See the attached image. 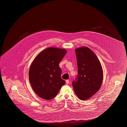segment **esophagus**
I'll list each match as a JSON object with an SVG mask.
<instances>
[{
    "instance_id": "esophagus-1",
    "label": "esophagus",
    "mask_w": 127,
    "mask_h": 127,
    "mask_svg": "<svg viewBox=\"0 0 127 127\" xmlns=\"http://www.w3.org/2000/svg\"><path fill=\"white\" fill-rule=\"evenodd\" d=\"M65 82H66V84H69V81L68 80H66Z\"/></svg>"
}]
</instances>
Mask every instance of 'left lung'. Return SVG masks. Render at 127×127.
Returning a JSON list of instances; mask_svg holds the SVG:
<instances>
[{
	"instance_id": "left-lung-1",
	"label": "left lung",
	"mask_w": 127,
	"mask_h": 127,
	"mask_svg": "<svg viewBox=\"0 0 127 127\" xmlns=\"http://www.w3.org/2000/svg\"><path fill=\"white\" fill-rule=\"evenodd\" d=\"M77 59V81L72 82L75 93L79 99H90L100 89L103 78L102 66L95 53L87 47L75 49Z\"/></svg>"
}]
</instances>
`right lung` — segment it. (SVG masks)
Returning <instances> with one entry per match:
<instances>
[{"instance_id": "obj_1", "label": "right lung", "mask_w": 127, "mask_h": 127, "mask_svg": "<svg viewBox=\"0 0 127 127\" xmlns=\"http://www.w3.org/2000/svg\"><path fill=\"white\" fill-rule=\"evenodd\" d=\"M66 52L64 49L49 47L39 53L32 63L29 81L33 91L41 98L52 99L65 84L59 63Z\"/></svg>"}]
</instances>
